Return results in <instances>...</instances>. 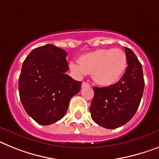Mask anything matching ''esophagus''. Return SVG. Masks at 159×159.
I'll return each mask as SVG.
<instances>
[{
    "mask_svg": "<svg viewBox=\"0 0 159 159\" xmlns=\"http://www.w3.org/2000/svg\"><path fill=\"white\" fill-rule=\"evenodd\" d=\"M90 85L86 82H83L82 83V88H85V87H89Z\"/></svg>",
    "mask_w": 159,
    "mask_h": 159,
    "instance_id": "obj_1",
    "label": "esophagus"
}]
</instances>
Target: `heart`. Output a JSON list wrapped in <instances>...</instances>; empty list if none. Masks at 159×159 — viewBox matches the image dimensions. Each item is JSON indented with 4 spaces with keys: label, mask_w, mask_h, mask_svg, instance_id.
Returning a JSON list of instances; mask_svg holds the SVG:
<instances>
[{
    "label": "heart",
    "mask_w": 159,
    "mask_h": 159,
    "mask_svg": "<svg viewBox=\"0 0 159 159\" xmlns=\"http://www.w3.org/2000/svg\"><path fill=\"white\" fill-rule=\"evenodd\" d=\"M127 56L121 49H99L79 58V64L71 63L69 67L77 77L92 74L95 83L110 86L121 78L127 67Z\"/></svg>",
    "instance_id": "b5f03b06"
}]
</instances>
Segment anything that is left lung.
Returning <instances> with one entry per match:
<instances>
[{
    "instance_id": "obj_1",
    "label": "left lung",
    "mask_w": 159,
    "mask_h": 159,
    "mask_svg": "<svg viewBox=\"0 0 159 159\" xmlns=\"http://www.w3.org/2000/svg\"><path fill=\"white\" fill-rule=\"evenodd\" d=\"M125 52L128 66L119 82L104 88H93L91 116L95 123L107 129L118 128L130 121L143 97L142 64L131 49L125 47Z\"/></svg>"
}]
</instances>
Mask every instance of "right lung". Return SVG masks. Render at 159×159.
<instances>
[{
  "label": "right lung",
  "mask_w": 159,
  "mask_h": 159,
  "mask_svg": "<svg viewBox=\"0 0 159 159\" xmlns=\"http://www.w3.org/2000/svg\"><path fill=\"white\" fill-rule=\"evenodd\" d=\"M67 52L52 44L33 49L26 57L19 77V95L30 117L47 126L65 116L70 99L82 82L66 74Z\"/></svg>",
  "instance_id": "obj_1"
}]
</instances>
